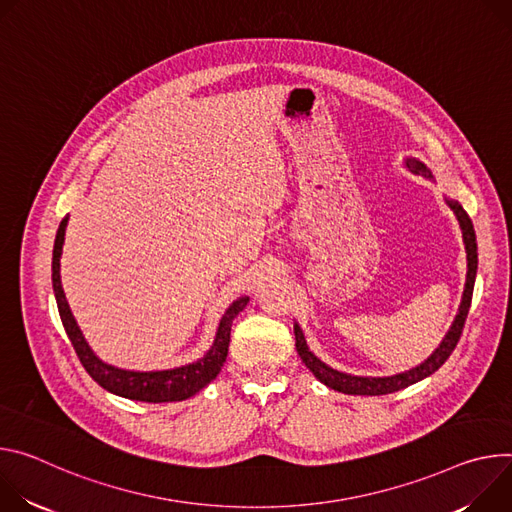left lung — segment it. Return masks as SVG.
I'll use <instances>...</instances> for the list:
<instances>
[{
	"label": "left lung",
	"mask_w": 512,
	"mask_h": 512,
	"mask_svg": "<svg viewBox=\"0 0 512 512\" xmlns=\"http://www.w3.org/2000/svg\"><path fill=\"white\" fill-rule=\"evenodd\" d=\"M405 166L411 170L413 175H421V177L435 183L431 168L425 162H421L419 158H415V156L405 158ZM445 203L449 205V209L453 211V215H456V219L460 223L462 240H464V248H466L468 272H466V285H464V293H462L458 313H456V317H453V323L447 329L445 337L441 339V344L435 348V352L425 362H421L419 366H415L411 370L392 374V376H356V374L335 370V368L327 366L323 360H319L309 350L305 333H303L301 325L295 321L293 327H295L297 352H299L303 364L327 388H333V390L344 392V394H362V396H378V394H390V392H396V390H403V388L431 376L433 372H437L445 364V360L451 356L453 348L458 346V339L462 335V329H464V323H466V317H468V311H470V303H472V293H474L476 270H478V244H476V232H474L472 219L468 217L464 207L456 199H449V197H445Z\"/></svg>",
	"instance_id": "obj_1"
}]
</instances>
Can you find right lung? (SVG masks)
Here are the masks:
<instances>
[{
	"label": "right lung",
	"instance_id": "add662e5",
	"mask_svg": "<svg viewBox=\"0 0 512 512\" xmlns=\"http://www.w3.org/2000/svg\"><path fill=\"white\" fill-rule=\"evenodd\" d=\"M67 223H69V215L61 221L59 232H56V238H54L52 291H54L56 307H59L63 327L71 339V344H73L83 368L89 372V376L107 392L124 396V399H130V401H142V403L185 401V399H191V396L197 394L201 388H205L211 380H215V376L219 374V370L227 358V348H230L232 323L238 317V313L244 311L250 297H240L225 309L223 317L219 319L211 348L197 362L177 366V368H168V370H148V372L111 366V364L103 362L87 344V339H85L81 327L77 325V319L69 307V301L65 297L63 285H61V256H63Z\"/></svg>",
	"mask_w": 512,
	"mask_h": 512
}]
</instances>
